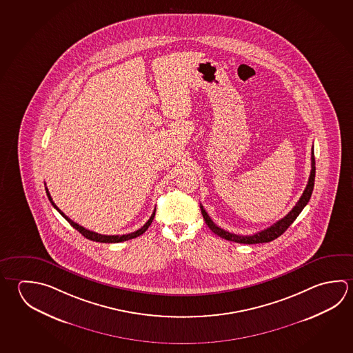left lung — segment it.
<instances>
[{
	"label": "left lung",
	"instance_id": "8db88e82",
	"mask_svg": "<svg viewBox=\"0 0 353 353\" xmlns=\"http://www.w3.org/2000/svg\"><path fill=\"white\" fill-rule=\"evenodd\" d=\"M315 155H314V149L311 150V172H310L309 182L306 185V188L303 191V196L297 201L295 207L280 221L274 223L269 228L264 229L261 232H258L253 235H238L234 233H229L224 229L219 228L216 225L213 221L210 219V216L207 214V212L204 210L203 205H201V212L203 216L205 224L208 225V228L214 233V234L219 235L223 239L227 241H235V243H243V244H258V243H268V241H274L278 236L283 234L286 229L289 228L291 223L296 219L297 216L301 213L303 207L307 204V202L311 198L312 191H314V185H315Z\"/></svg>",
	"mask_w": 353,
	"mask_h": 353
}]
</instances>
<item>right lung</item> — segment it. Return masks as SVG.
I'll list each match as a JSON object with an SVG mask.
<instances>
[{
  "label": "right lung",
  "instance_id": "add662e5",
  "mask_svg": "<svg viewBox=\"0 0 353 353\" xmlns=\"http://www.w3.org/2000/svg\"><path fill=\"white\" fill-rule=\"evenodd\" d=\"M46 185V183H44ZM46 192H47V196H48V199L50 201V203L52 205L56 208L61 214H62L67 221H68L69 224L73 227V228L77 229L81 235H84L87 239H90V241H99V243H120V241H129V239H132V238H137L139 235L143 234L145 233L148 228H149L150 225H151V223L154 221V218H155V212L156 210H154V213L151 214L150 216L149 221L143 224V227L140 229H137V232H132V233H129V234H123V235H103L99 234V233H95V232H92V230H88V229L84 228V227H81L79 225L78 223L73 222L70 218L65 216L64 213H63L62 210H59L58 207H57L56 203L53 202V199L50 197V192H48V188L46 187Z\"/></svg>",
  "mask_w": 353,
  "mask_h": 353
}]
</instances>
